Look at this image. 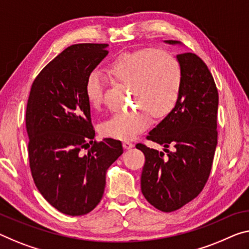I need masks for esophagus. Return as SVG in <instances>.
I'll return each instance as SVG.
<instances>
[{
    "label": "esophagus",
    "instance_id": "1",
    "mask_svg": "<svg viewBox=\"0 0 249 249\" xmlns=\"http://www.w3.org/2000/svg\"><path fill=\"white\" fill-rule=\"evenodd\" d=\"M122 144H124V149H131L133 147V143L131 142V141H129V140H124V142H122Z\"/></svg>",
    "mask_w": 249,
    "mask_h": 249
}]
</instances>
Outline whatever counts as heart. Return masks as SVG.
Masks as SVG:
<instances>
[{"label": "heart", "instance_id": "b5f03b06", "mask_svg": "<svg viewBox=\"0 0 249 249\" xmlns=\"http://www.w3.org/2000/svg\"><path fill=\"white\" fill-rule=\"evenodd\" d=\"M113 81L131 89L132 103L138 107L114 113L101 124L103 135L114 139L135 138L155 118L167 116L177 105L182 86L180 63L164 50L143 49L128 52L113 60L107 68ZM86 97L92 108L101 105L103 80L92 71L86 80Z\"/></svg>", "mask_w": 249, "mask_h": 249}]
</instances>
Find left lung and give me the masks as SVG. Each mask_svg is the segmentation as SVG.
<instances>
[{
  "instance_id": "left-lung-1",
  "label": "left lung",
  "mask_w": 249,
  "mask_h": 249,
  "mask_svg": "<svg viewBox=\"0 0 249 249\" xmlns=\"http://www.w3.org/2000/svg\"><path fill=\"white\" fill-rule=\"evenodd\" d=\"M164 43L181 44L173 40ZM177 60L182 71L180 97L173 111L147 136L163 146V151L136 144L146 158L141 191L154 207L164 213L181 208L200 194L217 146L218 91L213 75L195 53L178 54Z\"/></svg>"
}]
</instances>
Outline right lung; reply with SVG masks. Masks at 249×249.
Here are the masks:
<instances>
[{"label": "right lung", "mask_w": 249, "mask_h": 249, "mask_svg": "<svg viewBox=\"0 0 249 249\" xmlns=\"http://www.w3.org/2000/svg\"><path fill=\"white\" fill-rule=\"evenodd\" d=\"M108 47L67 48L40 72L30 91L25 124L33 180L44 199L66 215H86L95 208L107 170L124 152L119 140H93L85 91L88 75L108 55Z\"/></svg>", "instance_id": "add662e5"}]
</instances>
